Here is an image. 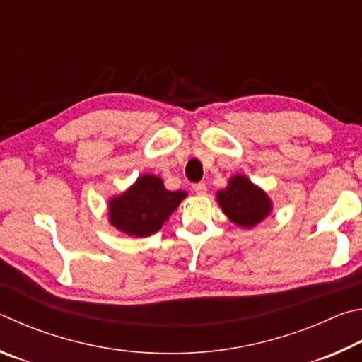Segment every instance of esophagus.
Returning <instances> with one entry per match:
<instances>
[{"instance_id":"obj_1","label":"esophagus","mask_w":362,"mask_h":362,"mask_svg":"<svg viewBox=\"0 0 362 362\" xmlns=\"http://www.w3.org/2000/svg\"><path fill=\"white\" fill-rule=\"evenodd\" d=\"M192 189H194V192L197 194V195H205L206 194V185H205V182H197V185L192 186Z\"/></svg>"}]
</instances>
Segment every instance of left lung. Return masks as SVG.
<instances>
[{
	"label": "left lung",
	"mask_w": 362,
	"mask_h": 362,
	"mask_svg": "<svg viewBox=\"0 0 362 362\" xmlns=\"http://www.w3.org/2000/svg\"><path fill=\"white\" fill-rule=\"evenodd\" d=\"M216 200L229 221L242 229L261 224L274 210L267 192L243 173L230 176L227 186L216 192Z\"/></svg>",
	"instance_id": "left-lung-1"
}]
</instances>
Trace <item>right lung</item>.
Returning <instances> with one entry per match:
<instances>
[{"label": "right lung", "mask_w": 362, "mask_h": 362, "mask_svg": "<svg viewBox=\"0 0 362 362\" xmlns=\"http://www.w3.org/2000/svg\"><path fill=\"white\" fill-rule=\"evenodd\" d=\"M186 197V191H168L160 176L143 173L107 200V223L129 237H149L162 229Z\"/></svg>", "instance_id": "right-lung-1"}]
</instances>
